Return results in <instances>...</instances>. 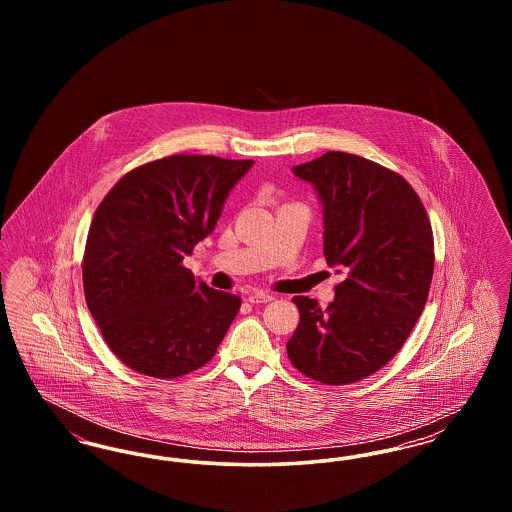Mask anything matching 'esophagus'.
<instances>
[{
	"mask_svg": "<svg viewBox=\"0 0 512 512\" xmlns=\"http://www.w3.org/2000/svg\"><path fill=\"white\" fill-rule=\"evenodd\" d=\"M274 295H270L267 292H259V290H253V292L247 293V301L253 303V305H259V303H268L272 301Z\"/></svg>",
	"mask_w": 512,
	"mask_h": 512,
	"instance_id": "34e87169",
	"label": "esophagus"
}]
</instances>
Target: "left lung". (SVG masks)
<instances>
[{
  "label": "left lung",
  "mask_w": 512,
  "mask_h": 512,
  "mask_svg": "<svg viewBox=\"0 0 512 512\" xmlns=\"http://www.w3.org/2000/svg\"><path fill=\"white\" fill-rule=\"evenodd\" d=\"M293 174L313 184L326 263L345 278L326 309L293 297L299 326L288 357L317 382L353 384L386 365L422 315L434 274L432 226L411 184L365 157L328 151Z\"/></svg>",
  "instance_id": "1"
}]
</instances>
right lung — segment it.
I'll return each mask as SVG.
<instances>
[{
  "mask_svg": "<svg viewBox=\"0 0 512 512\" xmlns=\"http://www.w3.org/2000/svg\"><path fill=\"white\" fill-rule=\"evenodd\" d=\"M253 161L171 155L124 174L92 220L82 280L109 349L132 370L178 378L209 363L242 299L182 267Z\"/></svg>",
  "mask_w": 512,
  "mask_h": 512,
  "instance_id": "1",
  "label": "right lung"
}]
</instances>
